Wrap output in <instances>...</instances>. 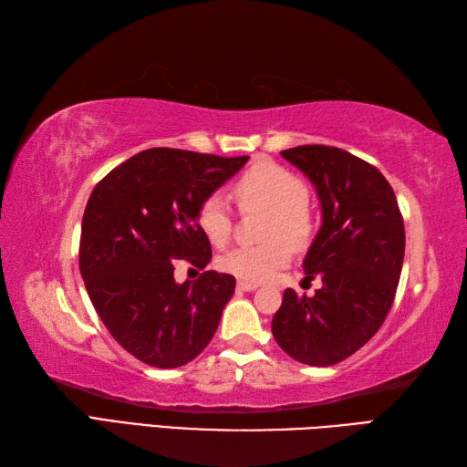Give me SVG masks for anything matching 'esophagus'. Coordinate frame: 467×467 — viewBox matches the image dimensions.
<instances>
[{"label": "esophagus", "instance_id": "34e87169", "mask_svg": "<svg viewBox=\"0 0 467 467\" xmlns=\"http://www.w3.org/2000/svg\"><path fill=\"white\" fill-rule=\"evenodd\" d=\"M239 291H254V289H259V285L256 283H249V281H239Z\"/></svg>", "mask_w": 467, "mask_h": 467}]
</instances>
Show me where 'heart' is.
Listing matches in <instances>:
<instances>
[{
	"instance_id": "heart-1",
	"label": "heart",
	"mask_w": 467,
	"mask_h": 467,
	"mask_svg": "<svg viewBox=\"0 0 467 467\" xmlns=\"http://www.w3.org/2000/svg\"><path fill=\"white\" fill-rule=\"evenodd\" d=\"M234 196L246 211H269L263 228L266 243L236 246L228 251L221 266L243 281L263 283L285 269L293 249H305L313 236L309 188L289 168L275 162H256L236 178ZM198 224L213 244H224L233 231V213L221 192L208 194L198 208Z\"/></svg>"
}]
</instances>
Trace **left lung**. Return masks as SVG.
<instances>
[{"label":"left lung","instance_id":"1","mask_svg":"<svg viewBox=\"0 0 467 467\" xmlns=\"http://www.w3.org/2000/svg\"><path fill=\"white\" fill-rule=\"evenodd\" d=\"M281 156L309 178L321 202V228L303 261L313 296L293 289L273 317V337L293 359L329 367L379 331L398 291L405 228L398 198L369 162L335 146L306 144Z\"/></svg>","mask_w":467,"mask_h":467}]
</instances>
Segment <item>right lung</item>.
Returning a JSON list of instances; mask_svg holds the SVG:
<instances>
[{
  "mask_svg": "<svg viewBox=\"0 0 467 467\" xmlns=\"http://www.w3.org/2000/svg\"><path fill=\"white\" fill-rule=\"evenodd\" d=\"M246 161L150 148L108 172L88 198L80 239L86 291L106 329L142 363L174 369L211 343L234 276L204 271L178 285L174 259L196 269L211 263L198 208Z\"/></svg>",
  "mask_w": 467,
  "mask_h": 467,
  "instance_id": "right-lung-1",
  "label": "right lung"
}]
</instances>
